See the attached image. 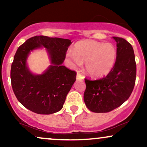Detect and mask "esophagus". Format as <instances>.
Segmentation results:
<instances>
[{
	"instance_id": "34e87169",
	"label": "esophagus",
	"mask_w": 147,
	"mask_h": 147,
	"mask_svg": "<svg viewBox=\"0 0 147 147\" xmlns=\"http://www.w3.org/2000/svg\"><path fill=\"white\" fill-rule=\"evenodd\" d=\"M77 80H82V79H84V77L81 75L79 72H77Z\"/></svg>"
}]
</instances>
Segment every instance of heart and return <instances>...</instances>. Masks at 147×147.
<instances>
[{
  "label": "heart",
  "mask_w": 147,
  "mask_h": 147,
  "mask_svg": "<svg viewBox=\"0 0 147 147\" xmlns=\"http://www.w3.org/2000/svg\"><path fill=\"white\" fill-rule=\"evenodd\" d=\"M117 56V49L113 44L92 40L78 41L73 52L66 53L67 59L72 66H80L85 62L86 72L92 78L107 75L113 68Z\"/></svg>",
  "instance_id": "obj_1"
}]
</instances>
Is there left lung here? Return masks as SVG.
Returning a JSON list of instances; mask_svg holds the SVG:
<instances>
[{
  "mask_svg": "<svg viewBox=\"0 0 147 147\" xmlns=\"http://www.w3.org/2000/svg\"><path fill=\"white\" fill-rule=\"evenodd\" d=\"M117 56L113 68L99 80L85 79L86 106L94 113H107L125 102L131 95L136 78V63L132 45L125 39L113 36Z\"/></svg>",
  "mask_w": 147,
  "mask_h": 147,
  "instance_id": "left-lung-1",
  "label": "left lung"
}]
</instances>
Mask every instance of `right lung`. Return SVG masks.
<instances>
[{
    "instance_id": "obj_1",
    "label": "right lung",
    "mask_w": 147,
    "mask_h": 147,
    "mask_svg": "<svg viewBox=\"0 0 147 147\" xmlns=\"http://www.w3.org/2000/svg\"><path fill=\"white\" fill-rule=\"evenodd\" d=\"M71 43L70 39L36 36L18 48L11 64V86L16 98L28 110L50 115L62 109L77 75L62 65ZM43 47L50 65L41 74H34L27 65L28 57L32 51Z\"/></svg>"
}]
</instances>
